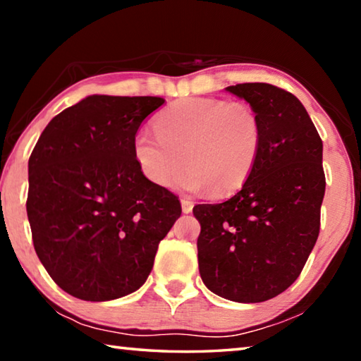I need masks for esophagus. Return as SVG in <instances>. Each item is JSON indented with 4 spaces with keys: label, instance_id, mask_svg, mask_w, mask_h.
Segmentation results:
<instances>
[{
    "label": "esophagus",
    "instance_id": "1",
    "mask_svg": "<svg viewBox=\"0 0 361 361\" xmlns=\"http://www.w3.org/2000/svg\"><path fill=\"white\" fill-rule=\"evenodd\" d=\"M192 207H194V204L191 202V200L189 199H181V210H183V213H191L192 212Z\"/></svg>",
    "mask_w": 361,
    "mask_h": 361
}]
</instances>
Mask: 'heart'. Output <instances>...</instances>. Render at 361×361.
<instances>
[{
  "instance_id": "heart-1",
  "label": "heart",
  "mask_w": 361,
  "mask_h": 361,
  "mask_svg": "<svg viewBox=\"0 0 361 361\" xmlns=\"http://www.w3.org/2000/svg\"><path fill=\"white\" fill-rule=\"evenodd\" d=\"M157 135L142 130L133 138V157L151 183H172L185 191L212 188L218 195L245 185L259 159L262 126L253 108L218 99H183L156 119Z\"/></svg>"
}]
</instances>
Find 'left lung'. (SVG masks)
Listing matches in <instances>:
<instances>
[{
	"instance_id": "left-lung-1",
	"label": "left lung",
	"mask_w": 361,
	"mask_h": 361,
	"mask_svg": "<svg viewBox=\"0 0 361 361\" xmlns=\"http://www.w3.org/2000/svg\"><path fill=\"white\" fill-rule=\"evenodd\" d=\"M226 92L259 116L262 146L239 192L192 209L200 223L199 272L218 296L262 302L293 285L319 237L323 143L302 103L286 90L245 82Z\"/></svg>"
}]
</instances>
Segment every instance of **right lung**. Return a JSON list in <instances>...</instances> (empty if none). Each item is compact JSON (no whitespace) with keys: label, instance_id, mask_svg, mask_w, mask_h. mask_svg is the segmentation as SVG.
<instances>
[{"label":"right lung","instance_id":"add662e5","mask_svg":"<svg viewBox=\"0 0 361 361\" xmlns=\"http://www.w3.org/2000/svg\"><path fill=\"white\" fill-rule=\"evenodd\" d=\"M159 97L89 95L42 130L28 161L27 215L49 276L82 301L130 295L148 279L180 200L151 183L133 138Z\"/></svg>","mask_w":361,"mask_h":361}]
</instances>
